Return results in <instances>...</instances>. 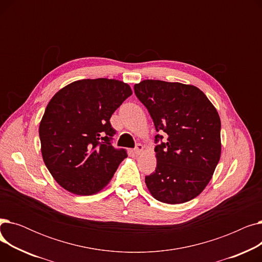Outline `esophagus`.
<instances>
[{"label":"esophagus","mask_w":262,"mask_h":262,"mask_svg":"<svg viewBox=\"0 0 262 262\" xmlns=\"http://www.w3.org/2000/svg\"><path fill=\"white\" fill-rule=\"evenodd\" d=\"M142 150H143V145L140 144V143H137V144H136V147L134 148V153H135L136 155H139V154L142 153Z\"/></svg>","instance_id":"obj_1"}]
</instances>
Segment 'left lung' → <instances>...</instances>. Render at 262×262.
<instances>
[{"label":"left lung","mask_w":262,"mask_h":262,"mask_svg":"<svg viewBox=\"0 0 262 262\" xmlns=\"http://www.w3.org/2000/svg\"><path fill=\"white\" fill-rule=\"evenodd\" d=\"M153 119L157 166L145 184L159 202L182 204L208 185L221 156V120L199 88L145 79L134 86ZM162 133L167 140L162 142Z\"/></svg>","instance_id":"8db88e82"}]
</instances>
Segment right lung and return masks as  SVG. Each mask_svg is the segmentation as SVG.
<instances>
[{
	"label": "right lung",
	"mask_w": 262,
	"mask_h": 262,
	"mask_svg": "<svg viewBox=\"0 0 262 262\" xmlns=\"http://www.w3.org/2000/svg\"><path fill=\"white\" fill-rule=\"evenodd\" d=\"M132 89L117 79L71 82L49 102L39 126L41 153L54 180L78 195H91L112 180L125 148H116L110 118Z\"/></svg>",
	"instance_id": "add662e5"
}]
</instances>
